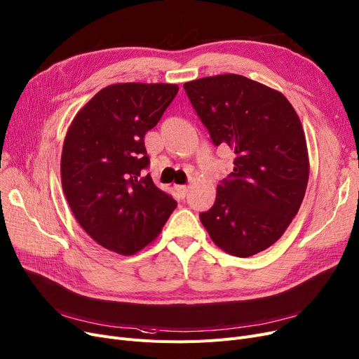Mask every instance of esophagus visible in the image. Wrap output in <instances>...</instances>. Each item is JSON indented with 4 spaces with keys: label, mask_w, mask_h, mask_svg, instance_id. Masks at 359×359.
I'll list each match as a JSON object with an SVG mask.
<instances>
[{
    "label": "esophagus",
    "mask_w": 359,
    "mask_h": 359,
    "mask_svg": "<svg viewBox=\"0 0 359 359\" xmlns=\"http://www.w3.org/2000/svg\"><path fill=\"white\" fill-rule=\"evenodd\" d=\"M175 191L181 198H184L189 194V187H185V185H175Z\"/></svg>",
    "instance_id": "obj_1"
}]
</instances>
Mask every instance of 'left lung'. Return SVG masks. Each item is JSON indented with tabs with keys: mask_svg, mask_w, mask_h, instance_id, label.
Wrapping results in <instances>:
<instances>
[{
	"mask_svg": "<svg viewBox=\"0 0 359 359\" xmlns=\"http://www.w3.org/2000/svg\"><path fill=\"white\" fill-rule=\"evenodd\" d=\"M213 146L234 150V169L200 221L215 245L248 257L284 234L302 205L309 177L306 140L281 93L226 74L184 83Z\"/></svg>",
	"mask_w": 359,
	"mask_h": 359,
	"instance_id": "left-lung-1",
	"label": "left lung"
}]
</instances>
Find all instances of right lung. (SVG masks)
Segmentation results:
<instances>
[{
  "label": "right lung",
  "mask_w": 359,
  "mask_h": 359,
  "mask_svg": "<svg viewBox=\"0 0 359 359\" xmlns=\"http://www.w3.org/2000/svg\"><path fill=\"white\" fill-rule=\"evenodd\" d=\"M172 83H114L98 91L67 130L62 185L76 221L93 240L121 255L151 243L177 202L144 174V135L178 93Z\"/></svg>",
  "instance_id": "right-lung-1"
}]
</instances>
